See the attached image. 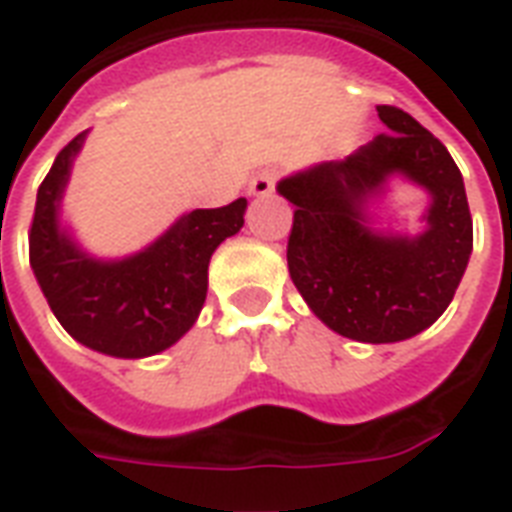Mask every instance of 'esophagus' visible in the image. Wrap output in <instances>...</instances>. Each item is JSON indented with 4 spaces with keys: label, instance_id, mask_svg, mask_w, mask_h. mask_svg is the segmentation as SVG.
Listing matches in <instances>:
<instances>
[{
    "label": "esophagus",
    "instance_id": "34e87169",
    "mask_svg": "<svg viewBox=\"0 0 512 512\" xmlns=\"http://www.w3.org/2000/svg\"><path fill=\"white\" fill-rule=\"evenodd\" d=\"M276 179H279V171H273V169L257 171L255 177L249 179V195H257V198L271 195L273 187H276Z\"/></svg>",
    "mask_w": 512,
    "mask_h": 512
}]
</instances>
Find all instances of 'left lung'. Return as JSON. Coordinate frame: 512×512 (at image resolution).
<instances>
[{"label": "left lung", "instance_id": "obj_1", "mask_svg": "<svg viewBox=\"0 0 512 512\" xmlns=\"http://www.w3.org/2000/svg\"><path fill=\"white\" fill-rule=\"evenodd\" d=\"M389 134L284 177L276 190L295 206L287 265L308 308L343 338L397 343L419 335L454 300L473 252V217L462 171L440 139L389 104ZM392 176L430 195L416 237L372 228L369 204Z\"/></svg>", "mask_w": 512, "mask_h": 512}]
</instances>
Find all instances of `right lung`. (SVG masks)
<instances>
[{
	"label": "right lung",
	"instance_id": "obj_1",
	"mask_svg": "<svg viewBox=\"0 0 512 512\" xmlns=\"http://www.w3.org/2000/svg\"><path fill=\"white\" fill-rule=\"evenodd\" d=\"M85 136L56 155L37 190L29 260L50 311L74 341L109 357L161 354L195 325L209 287L214 249L244 225L247 198L182 214L136 255L104 260L85 252L61 222V201Z\"/></svg>",
	"mask_w": 512,
	"mask_h": 512
}]
</instances>
